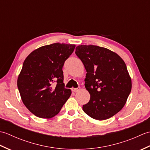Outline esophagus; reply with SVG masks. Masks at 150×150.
I'll use <instances>...</instances> for the list:
<instances>
[{
    "mask_svg": "<svg viewBox=\"0 0 150 150\" xmlns=\"http://www.w3.org/2000/svg\"><path fill=\"white\" fill-rule=\"evenodd\" d=\"M71 90H72V91H73V92H77V91L81 90V88H72Z\"/></svg>",
    "mask_w": 150,
    "mask_h": 150,
    "instance_id": "obj_1",
    "label": "esophagus"
}]
</instances>
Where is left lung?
I'll use <instances>...</instances> for the list:
<instances>
[{
	"label": "left lung",
	"instance_id": "1",
	"mask_svg": "<svg viewBox=\"0 0 150 150\" xmlns=\"http://www.w3.org/2000/svg\"><path fill=\"white\" fill-rule=\"evenodd\" d=\"M75 54L87 71L84 85L90 95L82 110L95 120L113 117L122 109L132 90L125 62L116 53L98 46L79 45Z\"/></svg>",
	"mask_w": 150,
	"mask_h": 150
}]
</instances>
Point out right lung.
<instances>
[{"mask_svg":"<svg viewBox=\"0 0 150 150\" xmlns=\"http://www.w3.org/2000/svg\"><path fill=\"white\" fill-rule=\"evenodd\" d=\"M75 47V44L54 43L35 50L25 59L17 87L22 103L35 116L55 117L71 95L63 83L62 67Z\"/></svg>","mask_w":150,"mask_h":150,"instance_id":"add662e5","label":"right lung"}]
</instances>
